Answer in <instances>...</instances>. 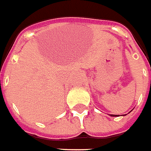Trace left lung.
<instances>
[{"label": "left lung", "mask_w": 151, "mask_h": 151, "mask_svg": "<svg viewBox=\"0 0 151 151\" xmlns=\"http://www.w3.org/2000/svg\"><path fill=\"white\" fill-rule=\"evenodd\" d=\"M111 116H117V115H111Z\"/></svg>", "instance_id": "obj_1"}]
</instances>
